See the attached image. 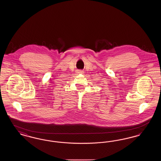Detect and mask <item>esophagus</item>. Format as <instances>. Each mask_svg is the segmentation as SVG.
Returning a JSON list of instances; mask_svg holds the SVG:
<instances>
[{"label":"esophagus","mask_w":161,"mask_h":161,"mask_svg":"<svg viewBox=\"0 0 161 161\" xmlns=\"http://www.w3.org/2000/svg\"><path fill=\"white\" fill-rule=\"evenodd\" d=\"M77 72H78V73H80V74H83V72H84V71L82 70H78Z\"/></svg>","instance_id":"1"}]
</instances>
